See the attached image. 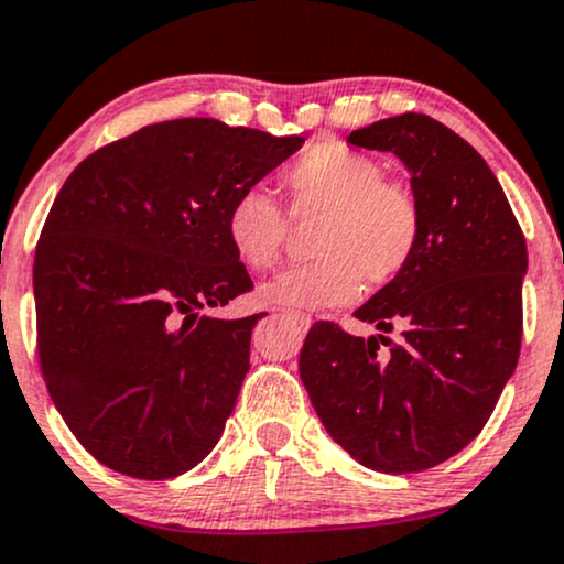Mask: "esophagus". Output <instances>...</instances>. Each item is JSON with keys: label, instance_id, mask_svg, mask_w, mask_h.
Wrapping results in <instances>:
<instances>
[{"label": "esophagus", "instance_id": "esophagus-1", "mask_svg": "<svg viewBox=\"0 0 564 564\" xmlns=\"http://www.w3.org/2000/svg\"><path fill=\"white\" fill-rule=\"evenodd\" d=\"M286 315H289L291 321H294L296 325H300L302 330H307L310 325H312V317H310V315H302V312H286Z\"/></svg>", "mask_w": 564, "mask_h": 564}]
</instances>
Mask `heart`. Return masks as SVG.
I'll return each mask as SVG.
<instances>
[{
    "label": "heart",
    "mask_w": 564,
    "mask_h": 564,
    "mask_svg": "<svg viewBox=\"0 0 564 564\" xmlns=\"http://www.w3.org/2000/svg\"><path fill=\"white\" fill-rule=\"evenodd\" d=\"M291 217L321 215L312 254L260 286L270 307L323 310L349 304L362 289L389 286L410 268L420 247V207L399 183L386 181L381 162L344 144H317L283 173ZM226 236L236 257L254 273L281 260L289 217L264 186L234 196Z\"/></svg>",
    "instance_id": "obj_1"
}]
</instances>
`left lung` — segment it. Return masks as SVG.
Returning <instances> with one entry per match:
<instances>
[{
    "label": "left lung",
    "mask_w": 564,
    "mask_h": 564,
    "mask_svg": "<svg viewBox=\"0 0 564 564\" xmlns=\"http://www.w3.org/2000/svg\"><path fill=\"white\" fill-rule=\"evenodd\" d=\"M410 171L420 247L355 312L381 334L310 328L300 376L341 449L378 473H420L463 452L491 417L520 357L525 236L497 175L463 135L404 112L349 133ZM400 330L397 343L382 334ZM389 346L380 351V344Z\"/></svg>",
    "instance_id": "8db88e82"
}]
</instances>
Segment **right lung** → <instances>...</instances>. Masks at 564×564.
Masks as SVG:
<instances>
[{"instance_id": "add662e5", "label": "right lung", "mask_w": 564, "mask_h": 564, "mask_svg": "<svg viewBox=\"0 0 564 564\" xmlns=\"http://www.w3.org/2000/svg\"><path fill=\"white\" fill-rule=\"evenodd\" d=\"M302 144L181 118L67 175L33 260L39 359L67 429L110 470L175 478L223 436L260 321L207 315L252 289L226 213Z\"/></svg>"}]
</instances>
